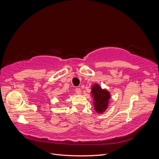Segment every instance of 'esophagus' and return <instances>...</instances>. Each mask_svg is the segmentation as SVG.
Instances as JSON below:
<instances>
[{"instance_id":"34e87169","label":"esophagus","mask_w":159,"mask_h":159,"mask_svg":"<svg viewBox=\"0 0 159 159\" xmlns=\"http://www.w3.org/2000/svg\"><path fill=\"white\" fill-rule=\"evenodd\" d=\"M75 93L77 95H80L81 93V91L80 88H76L75 89Z\"/></svg>"}]
</instances>
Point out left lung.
<instances>
[{
    "mask_svg": "<svg viewBox=\"0 0 159 159\" xmlns=\"http://www.w3.org/2000/svg\"><path fill=\"white\" fill-rule=\"evenodd\" d=\"M91 93L92 94L94 100L95 110L98 113H102L108 107L111 95L109 91L105 89H102L98 84L92 85Z\"/></svg>",
    "mask_w": 159,
    "mask_h": 159,
    "instance_id": "1",
    "label": "left lung"
}]
</instances>
